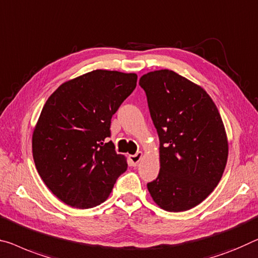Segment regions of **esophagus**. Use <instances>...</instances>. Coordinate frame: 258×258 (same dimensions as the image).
I'll return each mask as SVG.
<instances>
[{"mask_svg": "<svg viewBox=\"0 0 258 258\" xmlns=\"http://www.w3.org/2000/svg\"><path fill=\"white\" fill-rule=\"evenodd\" d=\"M143 156H144L143 152H137L136 154H132V156H129V160H130V162H132L133 166H136L138 162L141 161Z\"/></svg>", "mask_w": 258, "mask_h": 258, "instance_id": "34e87169", "label": "esophagus"}]
</instances>
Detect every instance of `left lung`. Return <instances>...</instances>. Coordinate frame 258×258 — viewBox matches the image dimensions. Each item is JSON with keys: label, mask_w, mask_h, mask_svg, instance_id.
<instances>
[{"label": "left lung", "mask_w": 258, "mask_h": 258, "mask_svg": "<svg viewBox=\"0 0 258 258\" xmlns=\"http://www.w3.org/2000/svg\"><path fill=\"white\" fill-rule=\"evenodd\" d=\"M140 85L160 140L159 175L148 183L149 192L165 211H187L223 176L228 158L224 122L207 91L175 71H150Z\"/></svg>", "instance_id": "left-lung-1"}]
</instances>
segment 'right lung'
Wrapping results in <instances>:
<instances>
[{
	"instance_id": "add662e5",
	"label": "right lung",
	"mask_w": 258,
	"mask_h": 258,
	"mask_svg": "<svg viewBox=\"0 0 258 258\" xmlns=\"http://www.w3.org/2000/svg\"><path fill=\"white\" fill-rule=\"evenodd\" d=\"M136 84L134 73L98 69L64 82L47 99L32 134L33 160L63 203L100 205L126 170V158L105 140L112 116Z\"/></svg>"
}]
</instances>
